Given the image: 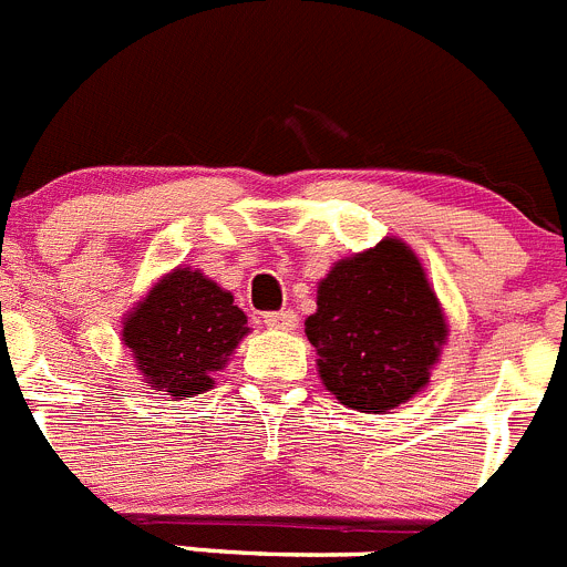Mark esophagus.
Here are the masks:
<instances>
[{
	"instance_id": "34e87169",
	"label": "esophagus",
	"mask_w": 567,
	"mask_h": 567,
	"mask_svg": "<svg viewBox=\"0 0 567 567\" xmlns=\"http://www.w3.org/2000/svg\"><path fill=\"white\" fill-rule=\"evenodd\" d=\"M262 321L271 330H293L299 319H296L293 310H271V313H262Z\"/></svg>"
}]
</instances>
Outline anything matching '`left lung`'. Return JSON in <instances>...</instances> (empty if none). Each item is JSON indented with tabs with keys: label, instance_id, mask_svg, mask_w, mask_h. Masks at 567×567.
<instances>
[{
	"label": "left lung",
	"instance_id": "1",
	"mask_svg": "<svg viewBox=\"0 0 567 567\" xmlns=\"http://www.w3.org/2000/svg\"><path fill=\"white\" fill-rule=\"evenodd\" d=\"M305 333L324 390L350 410L386 415L430 384L449 321L417 254L384 237L319 279Z\"/></svg>",
	"mask_w": 567,
	"mask_h": 567
}]
</instances>
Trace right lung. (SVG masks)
<instances>
[{"label": "right lung", "mask_w": 567, "mask_h": 567, "mask_svg": "<svg viewBox=\"0 0 567 567\" xmlns=\"http://www.w3.org/2000/svg\"><path fill=\"white\" fill-rule=\"evenodd\" d=\"M121 324V344L144 384L175 401L212 390L214 372L251 333L231 290L186 265L163 274Z\"/></svg>", "instance_id": "obj_1"}]
</instances>
